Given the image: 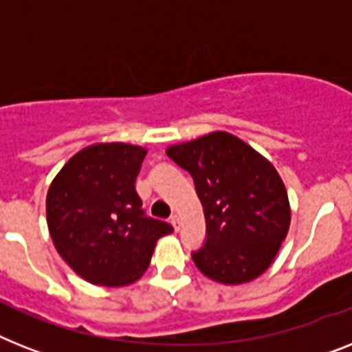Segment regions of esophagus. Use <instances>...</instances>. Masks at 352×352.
I'll return each instance as SVG.
<instances>
[{
  "label": "esophagus",
  "mask_w": 352,
  "mask_h": 352,
  "mask_svg": "<svg viewBox=\"0 0 352 352\" xmlns=\"http://www.w3.org/2000/svg\"><path fill=\"white\" fill-rule=\"evenodd\" d=\"M170 225L174 226V230L178 232V230H179V217H178V216H173V217H170Z\"/></svg>",
  "instance_id": "esophagus-1"
}]
</instances>
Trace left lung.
<instances>
[{
    "label": "left lung",
    "instance_id": "8db88e82",
    "mask_svg": "<svg viewBox=\"0 0 352 352\" xmlns=\"http://www.w3.org/2000/svg\"><path fill=\"white\" fill-rule=\"evenodd\" d=\"M165 153L190 173L205 212L207 241L192 254L197 270L226 286L261 277L292 221L287 190L274 164L225 131L169 145Z\"/></svg>",
    "mask_w": 352,
    "mask_h": 352
}]
</instances>
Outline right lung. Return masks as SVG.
I'll list each match as a JSON object with an SVG mask.
<instances>
[{
  "instance_id": "add662e5",
  "label": "right lung",
  "mask_w": 352,
  "mask_h": 352,
  "mask_svg": "<svg viewBox=\"0 0 352 352\" xmlns=\"http://www.w3.org/2000/svg\"><path fill=\"white\" fill-rule=\"evenodd\" d=\"M147 149L93 144L57 173L46 194V223L55 250L78 277L97 286H127L149 268L169 223L142 210L135 188Z\"/></svg>"
}]
</instances>
